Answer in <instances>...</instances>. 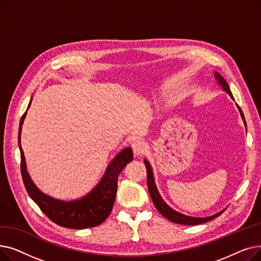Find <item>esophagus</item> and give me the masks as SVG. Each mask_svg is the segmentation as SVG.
Segmentation results:
<instances>
[{
    "label": "esophagus",
    "mask_w": 261,
    "mask_h": 261,
    "mask_svg": "<svg viewBox=\"0 0 261 261\" xmlns=\"http://www.w3.org/2000/svg\"><path fill=\"white\" fill-rule=\"evenodd\" d=\"M132 149H133V152L135 155H138V156L143 155L146 152L147 144L142 139H136L132 143Z\"/></svg>",
    "instance_id": "34e87169"
}]
</instances>
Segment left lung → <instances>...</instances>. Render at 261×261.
<instances>
[{
    "label": "left lung",
    "instance_id": "left-lung-1",
    "mask_svg": "<svg viewBox=\"0 0 261 261\" xmlns=\"http://www.w3.org/2000/svg\"><path fill=\"white\" fill-rule=\"evenodd\" d=\"M215 75H216V79L218 81V84L222 87V89L230 96L232 99H234V97H232V95H231V92L229 90V87L226 84V81L224 80V78L219 73H215ZM240 113H241V116L244 120V116H243V113H242L241 110H240ZM144 162H145V166H146V169H147V185H148V190H149L150 197H151L154 206L156 207L159 213L162 216L165 217L166 219H168L169 221H172V222L177 223V224H183V225H196V224H201V223H205L207 221H211V220H213V219H215L216 217L220 216L222 214V212H220V213H218L214 216L206 217V218H194V217L182 215L180 213L173 211L161 198L159 191L155 187V184H154V179H153V173H152L151 166H150V164L146 160Z\"/></svg>",
    "mask_w": 261,
    "mask_h": 261
}]
</instances>
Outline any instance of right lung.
I'll use <instances>...</instances> for the list:
<instances>
[{"label":"right lung","mask_w":261,"mask_h":261,"mask_svg":"<svg viewBox=\"0 0 261 261\" xmlns=\"http://www.w3.org/2000/svg\"><path fill=\"white\" fill-rule=\"evenodd\" d=\"M32 101V100H31ZM31 106V102L29 107ZM26 111L22 115L19 127V148L21 153V174L24 186L30 197L37 203L47 218L60 226L82 229L101 224L113 207L117 191V180L121 170L133 159L131 148L123 149L108 166L101 181L86 197L75 201H60L53 199L36 187L26 170L23 150L20 145V135Z\"/></svg>","instance_id":"obj_1"}]
</instances>
